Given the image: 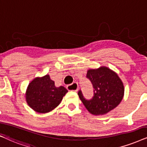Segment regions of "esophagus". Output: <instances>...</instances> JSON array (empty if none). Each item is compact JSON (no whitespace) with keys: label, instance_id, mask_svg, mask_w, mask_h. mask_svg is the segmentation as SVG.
I'll list each match as a JSON object with an SVG mask.
<instances>
[{"label":"esophagus","instance_id":"34e87169","mask_svg":"<svg viewBox=\"0 0 147 147\" xmlns=\"http://www.w3.org/2000/svg\"><path fill=\"white\" fill-rule=\"evenodd\" d=\"M66 88H67L68 90H71V91L77 92L78 90V88H79V85H78L77 83H73L72 84L67 85V86H66Z\"/></svg>","mask_w":147,"mask_h":147}]
</instances>
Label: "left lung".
Instances as JSON below:
<instances>
[{"mask_svg": "<svg viewBox=\"0 0 147 147\" xmlns=\"http://www.w3.org/2000/svg\"><path fill=\"white\" fill-rule=\"evenodd\" d=\"M86 77L92 83L94 96L86 99L81 90L78 92V95L89 112L96 115H105L119 105L123 97L124 87L115 72L100 67L89 70Z\"/></svg>", "mask_w": 147, "mask_h": 147, "instance_id": "left-lung-1", "label": "left lung"}]
</instances>
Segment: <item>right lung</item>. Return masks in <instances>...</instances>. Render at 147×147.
<instances>
[{
  "instance_id": "add662e5",
  "label": "right lung",
  "mask_w": 147,
  "mask_h": 147,
  "mask_svg": "<svg viewBox=\"0 0 147 147\" xmlns=\"http://www.w3.org/2000/svg\"><path fill=\"white\" fill-rule=\"evenodd\" d=\"M68 90L64 87L55 86L49 75L36 78L28 87L26 99L30 107L37 113H45L60 105Z\"/></svg>"
}]
</instances>
